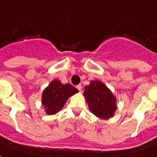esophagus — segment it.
Segmentation results:
<instances>
[{
    "instance_id": "esophagus-1",
    "label": "esophagus",
    "mask_w": 157,
    "mask_h": 157,
    "mask_svg": "<svg viewBox=\"0 0 157 157\" xmlns=\"http://www.w3.org/2000/svg\"><path fill=\"white\" fill-rule=\"evenodd\" d=\"M77 89L78 90V91H79V92H82V86H81V84H78V85H77Z\"/></svg>"
}]
</instances>
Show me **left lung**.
<instances>
[{"mask_svg":"<svg viewBox=\"0 0 157 157\" xmlns=\"http://www.w3.org/2000/svg\"><path fill=\"white\" fill-rule=\"evenodd\" d=\"M83 95L90 111L97 117L108 120L115 115L116 98L102 82L91 81L90 85L84 88Z\"/></svg>","mask_w":157,"mask_h":157,"instance_id":"1","label":"left lung"}]
</instances>
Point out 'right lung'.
<instances>
[{"label": "right lung", "mask_w": 157, "mask_h": 157, "mask_svg": "<svg viewBox=\"0 0 157 157\" xmlns=\"http://www.w3.org/2000/svg\"><path fill=\"white\" fill-rule=\"evenodd\" d=\"M78 90L69 83L63 84L58 80H52L42 93V103L48 115H54L61 109L70 96Z\"/></svg>", "instance_id": "1"}]
</instances>
